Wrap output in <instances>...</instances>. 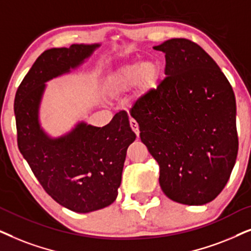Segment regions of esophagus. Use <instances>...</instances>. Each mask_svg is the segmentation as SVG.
Wrapping results in <instances>:
<instances>
[{
	"label": "esophagus",
	"mask_w": 251,
	"mask_h": 251,
	"mask_svg": "<svg viewBox=\"0 0 251 251\" xmlns=\"http://www.w3.org/2000/svg\"><path fill=\"white\" fill-rule=\"evenodd\" d=\"M129 125H131V128H132V131L135 133V135L138 136L139 138V135H140V129H139V124L135 122V120H131V122H129Z\"/></svg>",
	"instance_id": "34e87169"
}]
</instances>
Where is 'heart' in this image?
I'll use <instances>...</instances> for the list:
<instances>
[{
  "instance_id": "heart-1",
  "label": "heart",
  "mask_w": 251,
  "mask_h": 251,
  "mask_svg": "<svg viewBox=\"0 0 251 251\" xmlns=\"http://www.w3.org/2000/svg\"><path fill=\"white\" fill-rule=\"evenodd\" d=\"M163 68L158 61L148 59L142 63L135 62L116 69L105 80V89L110 95L124 94L135 85L138 95H147L162 79Z\"/></svg>"
}]
</instances>
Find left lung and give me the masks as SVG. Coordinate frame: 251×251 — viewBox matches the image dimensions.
Listing matches in <instances>:
<instances>
[{"label": "left lung", "instance_id": "obj_1", "mask_svg": "<svg viewBox=\"0 0 251 251\" xmlns=\"http://www.w3.org/2000/svg\"><path fill=\"white\" fill-rule=\"evenodd\" d=\"M168 75L132 117L159 165V185L172 201L203 205L219 195L238 156L232 86L204 50L186 39L153 47Z\"/></svg>", "mask_w": 251, "mask_h": 251}]
</instances>
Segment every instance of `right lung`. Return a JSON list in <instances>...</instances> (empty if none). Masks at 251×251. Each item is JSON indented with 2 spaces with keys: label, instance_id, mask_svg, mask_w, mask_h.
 I'll return each instance as SVG.
<instances>
[{
  "label": "right lung",
  "instance_id": "1",
  "mask_svg": "<svg viewBox=\"0 0 251 251\" xmlns=\"http://www.w3.org/2000/svg\"><path fill=\"white\" fill-rule=\"evenodd\" d=\"M100 43L72 45L43 51L18 87L15 98L17 140L43 189L75 212L87 213L112 204L118 195L128 146L136 135L126 112L103 127L79 122L57 138L40 123L46 82L78 69Z\"/></svg>",
  "mask_w": 251,
  "mask_h": 251
}]
</instances>
